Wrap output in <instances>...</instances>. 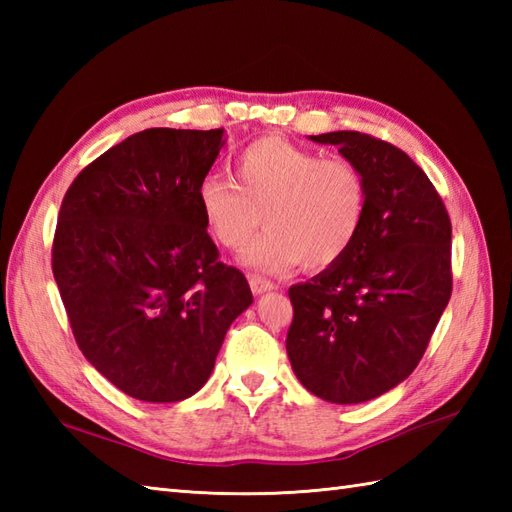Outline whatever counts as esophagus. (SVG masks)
<instances>
[{
  "mask_svg": "<svg viewBox=\"0 0 512 512\" xmlns=\"http://www.w3.org/2000/svg\"><path fill=\"white\" fill-rule=\"evenodd\" d=\"M248 284H250V290H253L255 295H262V292H268V290L275 288L273 281H268L264 277H257V275H250Z\"/></svg>",
  "mask_w": 512,
  "mask_h": 512,
  "instance_id": "34e87169",
  "label": "esophagus"
}]
</instances>
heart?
I'll list each match as a JSON object with an SVG mask.
<instances>
[{
    "label": "heart",
    "instance_id": "1",
    "mask_svg": "<svg viewBox=\"0 0 512 512\" xmlns=\"http://www.w3.org/2000/svg\"><path fill=\"white\" fill-rule=\"evenodd\" d=\"M233 171L235 182L206 176L198 204L206 231L231 250L242 248L264 217L268 231L242 255L248 268L275 275L306 259L308 268L321 270L339 264L356 244L367 187L354 162L266 136L239 151Z\"/></svg>",
    "mask_w": 512,
    "mask_h": 512
}]
</instances>
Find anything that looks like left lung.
Listing matches in <instances>:
<instances>
[{"label":"left lung","instance_id":"left-lung-1","mask_svg":"<svg viewBox=\"0 0 512 512\" xmlns=\"http://www.w3.org/2000/svg\"><path fill=\"white\" fill-rule=\"evenodd\" d=\"M361 169L367 211L339 264L288 290L286 352L301 385L336 405L402 383L451 299V220L405 151L361 132L310 136Z\"/></svg>","mask_w":512,"mask_h":512}]
</instances>
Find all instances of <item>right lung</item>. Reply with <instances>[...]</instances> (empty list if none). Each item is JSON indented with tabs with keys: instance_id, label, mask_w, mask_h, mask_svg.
I'll return each instance as SVG.
<instances>
[{
	"instance_id": "right-lung-1",
	"label": "right lung",
	"mask_w": 512,
	"mask_h": 512,
	"mask_svg": "<svg viewBox=\"0 0 512 512\" xmlns=\"http://www.w3.org/2000/svg\"><path fill=\"white\" fill-rule=\"evenodd\" d=\"M222 136L145 129L90 162L61 202L52 273L76 345L136 400L193 396L253 303L246 277L217 259L198 204Z\"/></svg>"
}]
</instances>
